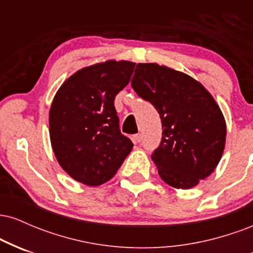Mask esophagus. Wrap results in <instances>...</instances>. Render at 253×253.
<instances>
[{"instance_id":"esophagus-1","label":"esophagus","mask_w":253,"mask_h":253,"mask_svg":"<svg viewBox=\"0 0 253 253\" xmlns=\"http://www.w3.org/2000/svg\"><path fill=\"white\" fill-rule=\"evenodd\" d=\"M134 140L135 143H140V141L143 140V135H141V133H138V134L134 135Z\"/></svg>"}]
</instances>
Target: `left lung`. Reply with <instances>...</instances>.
Instances as JSON below:
<instances>
[{
  "label": "left lung",
  "mask_w": 253,
  "mask_h": 253,
  "mask_svg": "<svg viewBox=\"0 0 253 253\" xmlns=\"http://www.w3.org/2000/svg\"><path fill=\"white\" fill-rule=\"evenodd\" d=\"M132 88L159 113L163 136L153 151L161 178L177 189H190L213 172L221 159L226 124L202 84L158 64H138Z\"/></svg>",
  "instance_id": "obj_1"
}]
</instances>
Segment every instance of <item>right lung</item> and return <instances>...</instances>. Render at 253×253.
<instances>
[{"mask_svg": "<svg viewBox=\"0 0 253 253\" xmlns=\"http://www.w3.org/2000/svg\"><path fill=\"white\" fill-rule=\"evenodd\" d=\"M134 65L109 60L84 68L68 78L53 98L52 149L60 167L83 184L109 181L133 149L120 130L114 100L128 84Z\"/></svg>", "mask_w": 253, "mask_h": 253, "instance_id": "right-lung-1", "label": "right lung"}]
</instances>
